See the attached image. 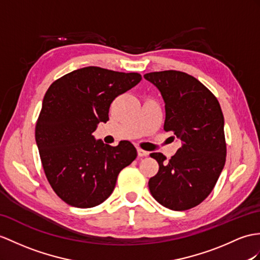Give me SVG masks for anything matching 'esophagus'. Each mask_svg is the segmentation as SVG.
<instances>
[{
    "label": "esophagus",
    "instance_id": "esophagus-1",
    "mask_svg": "<svg viewBox=\"0 0 260 260\" xmlns=\"http://www.w3.org/2000/svg\"><path fill=\"white\" fill-rule=\"evenodd\" d=\"M137 151H138V155L139 156H147V155H149V152L148 151H144V150H142L140 148H138Z\"/></svg>",
    "mask_w": 260,
    "mask_h": 260
}]
</instances>
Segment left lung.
<instances>
[{"mask_svg": "<svg viewBox=\"0 0 260 260\" xmlns=\"http://www.w3.org/2000/svg\"><path fill=\"white\" fill-rule=\"evenodd\" d=\"M144 78L166 104L164 130L182 142L169 162L159 152L150 154L159 163V172L149 180V189L164 207L189 210L210 195L225 166L223 112L216 97L186 73L154 72Z\"/></svg>", "mask_w": 260, "mask_h": 260, "instance_id": "1", "label": "left lung"}]
</instances>
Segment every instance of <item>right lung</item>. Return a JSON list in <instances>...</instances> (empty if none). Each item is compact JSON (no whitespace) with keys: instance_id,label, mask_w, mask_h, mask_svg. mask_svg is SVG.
Wrapping results in <instances>:
<instances>
[{"instance_id":"obj_1","label":"right lung","mask_w":260,"mask_h":260,"mask_svg":"<svg viewBox=\"0 0 260 260\" xmlns=\"http://www.w3.org/2000/svg\"><path fill=\"white\" fill-rule=\"evenodd\" d=\"M140 80L138 73L89 66L62 76L48 88L35 139L49 184L67 204L89 208L103 203L120 171L137 157L131 142L111 147L92 134L99 122L109 120L115 98Z\"/></svg>"}]
</instances>
